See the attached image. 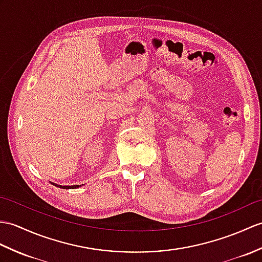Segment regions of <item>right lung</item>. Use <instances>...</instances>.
I'll list each match as a JSON object with an SVG mask.
<instances>
[{
  "label": "right lung",
  "instance_id": "right-lung-1",
  "mask_svg": "<svg viewBox=\"0 0 262 262\" xmlns=\"http://www.w3.org/2000/svg\"><path fill=\"white\" fill-rule=\"evenodd\" d=\"M54 186H58V187H60V188H77V187H79V185H70V186H64V185H58V184H54V183H52Z\"/></svg>",
  "mask_w": 262,
  "mask_h": 262
}]
</instances>
